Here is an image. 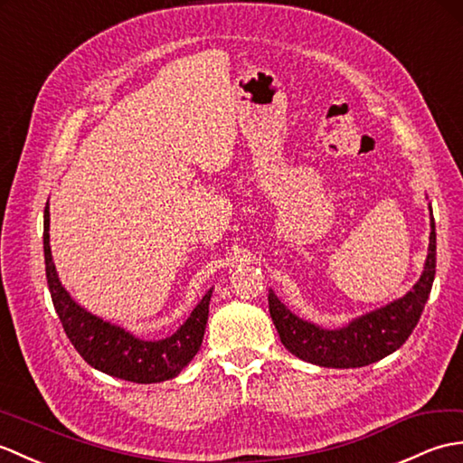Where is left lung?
<instances>
[{
    "instance_id": "obj_1",
    "label": "left lung",
    "mask_w": 463,
    "mask_h": 463,
    "mask_svg": "<svg viewBox=\"0 0 463 463\" xmlns=\"http://www.w3.org/2000/svg\"><path fill=\"white\" fill-rule=\"evenodd\" d=\"M428 208L432 232L424 271L412 289L400 299L354 317L343 326L325 328L287 309L279 297L269 289V315L287 351L317 366L358 368L392 354L408 341L424 311L436 275V223L432 205Z\"/></svg>"
}]
</instances>
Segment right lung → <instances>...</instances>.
<instances>
[{"mask_svg":"<svg viewBox=\"0 0 463 463\" xmlns=\"http://www.w3.org/2000/svg\"><path fill=\"white\" fill-rule=\"evenodd\" d=\"M43 251L47 285L55 311L71 345L92 368L128 383L154 384L178 376L200 351L213 289L202 297L176 333L158 341H145L125 326L92 315L61 285L49 245V202L43 215Z\"/></svg>","mask_w":463,"mask_h":463,"instance_id":"add662e5","label":"right lung"}]
</instances>
